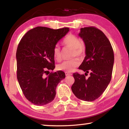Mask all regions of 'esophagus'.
Instances as JSON below:
<instances>
[{
	"instance_id": "esophagus-1",
	"label": "esophagus",
	"mask_w": 129,
	"mask_h": 129,
	"mask_svg": "<svg viewBox=\"0 0 129 129\" xmlns=\"http://www.w3.org/2000/svg\"><path fill=\"white\" fill-rule=\"evenodd\" d=\"M65 75H66L67 76H71V75H72L71 73H68V72H65Z\"/></svg>"
}]
</instances>
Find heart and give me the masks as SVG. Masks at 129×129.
<instances>
[{
    "label": "heart",
    "instance_id": "b5f03b06",
    "mask_svg": "<svg viewBox=\"0 0 129 129\" xmlns=\"http://www.w3.org/2000/svg\"><path fill=\"white\" fill-rule=\"evenodd\" d=\"M62 45L65 47L73 48L72 57H79L82 58L85 54V48L84 45L81 44V39L77 36L73 34H69L62 41ZM53 55L54 58L57 61H60L61 58V51L60 47L56 45L53 50ZM80 64V60L77 58H73L71 60L64 61L57 66V68L59 71L65 72L73 71Z\"/></svg>",
    "mask_w": 129,
    "mask_h": 129
}]
</instances>
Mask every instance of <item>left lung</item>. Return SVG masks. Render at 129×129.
<instances>
[{"mask_svg": "<svg viewBox=\"0 0 129 129\" xmlns=\"http://www.w3.org/2000/svg\"><path fill=\"white\" fill-rule=\"evenodd\" d=\"M85 45L86 56L78 69L89 78L77 72L73 74L72 90L78 99L91 102L104 92L112 78L114 56L112 45L103 32L95 27L81 28L79 35Z\"/></svg>", "mask_w": 129, "mask_h": 129, "instance_id": "8db88e82", "label": "left lung"}]
</instances>
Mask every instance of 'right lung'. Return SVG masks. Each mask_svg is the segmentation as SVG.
<instances>
[{"label": "right lung", "mask_w": 129, "mask_h": 129, "mask_svg": "<svg viewBox=\"0 0 129 129\" xmlns=\"http://www.w3.org/2000/svg\"><path fill=\"white\" fill-rule=\"evenodd\" d=\"M69 30L67 27L53 29L37 27L28 30L19 44L17 78L25 98L34 105L42 106L53 101L57 86L65 77L61 71H49L55 68L54 47Z\"/></svg>", "instance_id": "add662e5"}]
</instances>
